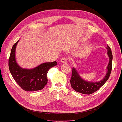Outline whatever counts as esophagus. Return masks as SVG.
I'll list each match as a JSON object with an SVG mask.
<instances>
[{
    "label": "esophagus",
    "instance_id": "1",
    "mask_svg": "<svg viewBox=\"0 0 122 122\" xmlns=\"http://www.w3.org/2000/svg\"><path fill=\"white\" fill-rule=\"evenodd\" d=\"M67 61H68V57H66V56H64L63 58H62L61 59V62L62 63H66Z\"/></svg>",
    "mask_w": 122,
    "mask_h": 122
}]
</instances>
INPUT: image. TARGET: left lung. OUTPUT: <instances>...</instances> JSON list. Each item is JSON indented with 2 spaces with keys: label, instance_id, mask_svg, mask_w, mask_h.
<instances>
[{
  "label": "left lung",
  "instance_id": "1",
  "mask_svg": "<svg viewBox=\"0 0 122 122\" xmlns=\"http://www.w3.org/2000/svg\"><path fill=\"white\" fill-rule=\"evenodd\" d=\"M107 49L110 61L107 67V72L105 77L101 81L98 82H87L82 79L79 76L76 70L74 68H73L72 69V76L70 83L71 86L74 90L82 94H91L99 90L100 88L105 83V82L109 78L111 71H112L113 59L112 51L108 45Z\"/></svg>",
  "mask_w": 122,
  "mask_h": 122
}]
</instances>
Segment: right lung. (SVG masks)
<instances>
[{
  "instance_id": "obj_1",
  "label": "right lung",
  "mask_w": 122,
  "mask_h": 122,
  "mask_svg": "<svg viewBox=\"0 0 122 122\" xmlns=\"http://www.w3.org/2000/svg\"><path fill=\"white\" fill-rule=\"evenodd\" d=\"M19 40L11 49L9 58V69L13 78L22 89L26 91L43 89L48 83L47 73L52 67L57 65L56 61L46 62L32 69H22L15 61V48Z\"/></svg>"
}]
</instances>
